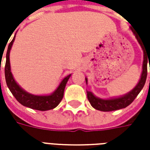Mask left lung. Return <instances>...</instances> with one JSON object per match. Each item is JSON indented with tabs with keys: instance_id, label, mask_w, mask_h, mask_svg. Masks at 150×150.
<instances>
[{
	"instance_id": "left-lung-1",
	"label": "left lung",
	"mask_w": 150,
	"mask_h": 150,
	"mask_svg": "<svg viewBox=\"0 0 150 150\" xmlns=\"http://www.w3.org/2000/svg\"><path fill=\"white\" fill-rule=\"evenodd\" d=\"M131 30L133 33V34L135 35L136 38L140 44V46H142L143 53H144V60H143V64H142V75H141V79H139L138 83L135 86V88L132 89L127 94L119 96V97L110 98V99H101V98L96 96L91 91H87L88 100L90 102L91 106L96 110L102 111V112H111V111L125 108L127 106H129V104L135 100V98L137 96V95L140 93V91H142V89L145 85V81H146V77H147V62H149L150 59V49L149 50H147L146 47H145V42L142 41V39H141L137 35L135 31L133 30L132 28H131ZM85 80H86V83L88 84V79L85 78Z\"/></svg>"
}]
</instances>
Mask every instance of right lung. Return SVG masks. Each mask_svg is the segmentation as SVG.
Masks as SVG:
<instances>
[{"label":"right lung","instance_id":"add662e5","mask_svg":"<svg viewBox=\"0 0 150 150\" xmlns=\"http://www.w3.org/2000/svg\"><path fill=\"white\" fill-rule=\"evenodd\" d=\"M15 35L11 41V42L8 44V50H7V53H6V62H5V80H6V83H7L9 91H11V93L13 95L16 100L23 106L39 111H47L54 108L59 105V103L62 100L66 84L71 75H67L66 77L62 79V80L60 82L58 88H56L55 91L52 92L51 94L38 96V95L31 94V93H29L26 91H25L24 89L21 88L18 84V83L15 81L11 72L9 54H10V50H11L12 46H13L15 40Z\"/></svg>","mask_w":150,"mask_h":150}]
</instances>
